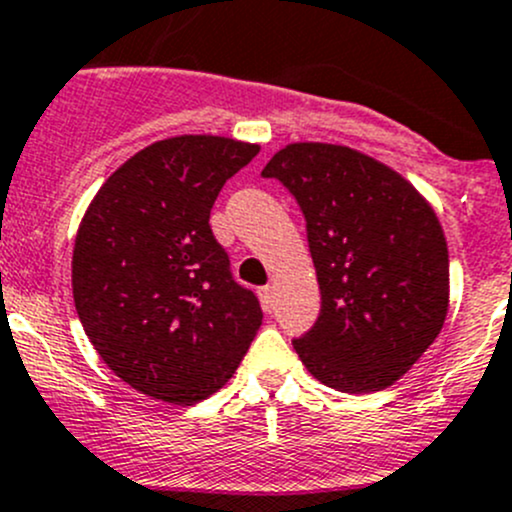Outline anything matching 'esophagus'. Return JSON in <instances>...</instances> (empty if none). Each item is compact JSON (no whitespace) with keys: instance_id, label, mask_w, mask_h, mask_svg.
I'll list each match as a JSON object with an SVG mask.
<instances>
[{"instance_id":"obj_1","label":"esophagus","mask_w":512,"mask_h":512,"mask_svg":"<svg viewBox=\"0 0 512 512\" xmlns=\"http://www.w3.org/2000/svg\"><path fill=\"white\" fill-rule=\"evenodd\" d=\"M260 299L262 304H265V309H272V304H275V287L272 285L260 287Z\"/></svg>"}]
</instances>
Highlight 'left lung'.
Masks as SVG:
<instances>
[{"label": "left lung", "instance_id": "1", "mask_svg": "<svg viewBox=\"0 0 512 512\" xmlns=\"http://www.w3.org/2000/svg\"><path fill=\"white\" fill-rule=\"evenodd\" d=\"M262 175L302 208L322 292L294 352L344 394L399 381L448 312V247L428 200L394 168L334 143H289Z\"/></svg>", "mask_w": 512, "mask_h": 512}]
</instances>
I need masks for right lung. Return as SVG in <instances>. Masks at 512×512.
<instances>
[{
    "label": "right lung",
    "mask_w": 512,
    "mask_h": 512,
    "mask_svg": "<svg viewBox=\"0 0 512 512\" xmlns=\"http://www.w3.org/2000/svg\"><path fill=\"white\" fill-rule=\"evenodd\" d=\"M260 153L225 136L151 143L108 175L74 242L71 287L86 337L141 394L190 406L235 374L262 324L210 230L225 180Z\"/></svg>",
    "instance_id": "1"
}]
</instances>
